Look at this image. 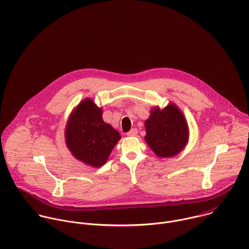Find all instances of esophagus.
<instances>
[{
	"label": "esophagus",
	"instance_id": "obj_1",
	"mask_svg": "<svg viewBox=\"0 0 249 249\" xmlns=\"http://www.w3.org/2000/svg\"><path fill=\"white\" fill-rule=\"evenodd\" d=\"M137 129L136 128H132V129H130L128 132H126V135L127 136H135V135H137Z\"/></svg>",
	"mask_w": 249,
	"mask_h": 249
}]
</instances>
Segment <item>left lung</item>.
I'll list each match as a JSON object with an SVG mask.
<instances>
[{"instance_id":"1","label":"left lung","mask_w":249,"mask_h":249,"mask_svg":"<svg viewBox=\"0 0 249 249\" xmlns=\"http://www.w3.org/2000/svg\"><path fill=\"white\" fill-rule=\"evenodd\" d=\"M145 140L160 158L177 155L188 141V124L181 111L170 104L162 110L155 108L145 122Z\"/></svg>"}]
</instances>
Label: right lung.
<instances>
[{
    "instance_id": "obj_1",
    "label": "right lung",
    "mask_w": 249,
    "mask_h": 249,
    "mask_svg": "<svg viewBox=\"0 0 249 249\" xmlns=\"http://www.w3.org/2000/svg\"><path fill=\"white\" fill-rule=\"evenodd\" d=\"M66 144L74 157L87 164L103 165L120 133L102 120V110L92 100L86 99L71 115L66 130Z\"/></svg>"
}]
</instances>
